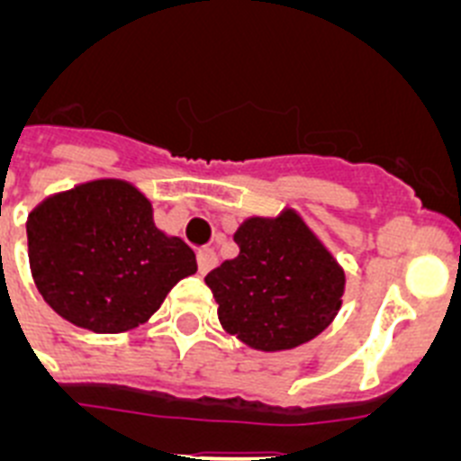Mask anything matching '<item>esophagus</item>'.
Here are the masks:
<instances>
[{"label":"esophagus","mask_w":461,"mask_h":461,"mask_svg":"<svg viewBox=\"0 0 461 461\" xmlns=\"http://www.w3.org/2000/svg\"><path fill=\"white\" fill-rule=\"evenodd\" d=\"M195 258H198V272H201V275H207L212 267L217 266V254H214V249H207V247L198 249Z\"/></svg>","instance_id":"obj_1"}]
</instances>
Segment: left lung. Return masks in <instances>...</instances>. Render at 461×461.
<instances>
[{
	"label": "left lung",
	"mask_w": 461,
	"mask_h": 461,
	"mask_svg": "<svg viewBox=\"0 0 461 461\" xmlns=\"http://www.w3.org/2000/svg\"><path fill=\"white\" fill-rule=\"evenodd\" d=\"M240 254L205 276L223 330L256 351L319 337L341 307L344 270L293 210L238 228Z\"/></svg>",
	"instance_id": "left-lung-1"
}]
</instances>
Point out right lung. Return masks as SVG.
<instances>
[{"label": "right lung", "mask_w": 461, "mask_h": 461, "mask_svg": "<svg viewBox=\"0 0 461 461\" xmlns=\"http://www.w3.org/2000/svg\"><path fill=\"white\" fill-rule=\"evenodd\" d=\"M36 288L62 319L117 335L152 316L198 270L180 238L154 226L152 205L122 180H94L46 198L27 219Z\"/></svg>", "instance_id": "right-lung-1"}]
</instances>
